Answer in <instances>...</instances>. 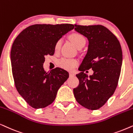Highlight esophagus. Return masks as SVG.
Wrapping results in <instances>:
<instances>
[{"label": "esophagus", "instance_id": "1", "mask_svg": "<svg viewBox=\"0 0 133 133\" xmlns=\"http://www.w3.org/2000/svg\"><path fill=\"white\" fill-rule=\"evenodd\" d=\"M69 75H70V77H74V76L75 75V74H74V73H73V72H70V73H69Z\"/></svg>", "mask_w": 133, "mask_h": 133}]
</instances>
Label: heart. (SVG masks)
<instances>
[{
    "instance_id": "heart-1",
    "label": "heart",
    "mask_w": 133,
    "mask_h": 133,
    "mask_svg": "<svg viewBox=\"0 0 133 133\" xmlns=\"http://www.w3.org/2000/svg\"><path fill=\"white\" fill-rule=\"evenodd\" d=\"M69 39L74 45L76 47H79V45L85 44L86 43V40L85 38L83 37L82 35L78 33H73L69 36ZM62 44V40H58L55 46V49L56 51L59 50L61 48ZM78 61L75 59H70V58H63V59H60L58 61V65L61 68L64 69L65 70H71L75 68L76 65H77Z\"/></svg>"
}]
</instances>
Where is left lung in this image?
I'll use <instances>...</instances> for the list:
<instances>
[{"label":"left lung","mask_w":133,"mask_h":133,"mask_svg":"<svg viewBox=\"0 0 133 133\" xmlns=\"http://www.w3.org/2000/svg\"><path fill=\"white\" fill-rule=\"evenodd\" d=\"M75 30L87 38L88 51L76 75L79 85L74 89L76 100L86 108L96 110L105 105L116 90L122 65V51L116 36L105 26L75 25ZM92 68L89 77L84 73Z\"/></svg>","instance_id":"1"}]
</instances>
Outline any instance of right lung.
I'll return each mask as SVG.
<instances>
[{
    "label": "right lung",
    "mask_w": 133,
    "mask_h": 133,
    "mask_svg": "<svg viewBox=\"0 0 133 133\" xmlns=\"http://www.w3.org/2000/svg\"><path fill=\"white\" fill-rule=\"evenodd\" d=\"M72 24H35L22 30L11 50L12 73L16 88L26 102L35 109L45 108L55 100L69 73L57 68L47 73L45 56L54 55L55 46Z\"/></svg>",
    "instance_id": "1"
}]
</instances>
